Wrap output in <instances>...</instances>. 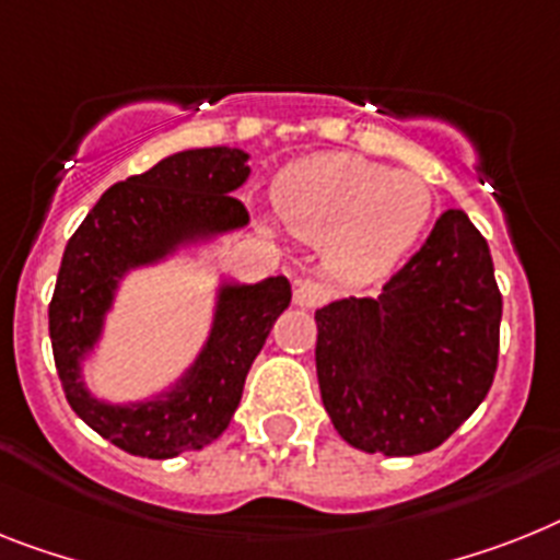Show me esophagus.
I'll return each mask as SVG.
<instances>
[{"mask_svg": "<svg viewBox=\"0 0 560 560\" xmlns=\"http://www.w3.org/2000/svg\"><path fill=\"white\" fill-rule=\"evenodd\" d=\"M326 298H329L326 285L314 283V280H303V283H298V289H294V303H298L300 308L323 306V303H326Z\"/></svg>", "mask_w": 560, "mask_h": 560, "instance_id": "34e87169", "label": "esophagus"}]
</instances>
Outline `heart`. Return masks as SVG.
<instances>
[{"mask_svg": "<svg viewBox=\"0 0 560 560\" xmlns=\"http://www.w3.org/2000/svg\"><path fill=\"white\" fill-rule=\"evenodd\" d=\"M275 208L291 234L323 240L326 266L337 277L374 283L418 246L435 211V194L418 174L329 151L303 156L277 177Z\"/></svg>", "mask_w": 560, "mask_h": 560, "instance_id": "b5f03b06", "label": "heart"}]
</instances>
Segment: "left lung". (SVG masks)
I'll list each match as a JSON object with an SVG mask.
<instances>
[{"instance_id": "left-lung-1", "label": "left lung", "mask_w": 560, "mask_h": 560, "mask_svg": "<svg viewBox=\"0 0 560 560\" xmlns=\"http://www.w3.org/2000/svg\"><path fill=\"white\" fill-rule=\"evenodd\" d=\"M314 320L317 381L337 435L389 457L432 452L495 377L501 291L487 240L464 211H443L377 298L335 300Z\"/></svg>"}]
</instances>
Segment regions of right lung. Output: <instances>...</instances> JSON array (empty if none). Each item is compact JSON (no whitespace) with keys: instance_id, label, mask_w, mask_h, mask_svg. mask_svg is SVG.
<instances>
[{"instance_id":"add662e5","label":"right lung","mask_w":560,"mask_h":560,"mask_svg":"<svg viewBox=\"0 0 560 560\" xmlns=\"http://www.w3.org/2000/svg\"><path fill=\"white\" fill-rule=\"evenodd\" d=\"M248 151L186 148L100 197L62 254L48 308L50 346L68 404L96 435L140 457H177L214 443L237 412L246 374L291 303L283 275L260 283L217 277L211 323L200 352L183 372L137 400L91 392L88 360L103 349L108 314L133 271L156 269L183 254L197 257L248 225L234 197L252 174Z\"/></svg>"}]
</instances>
